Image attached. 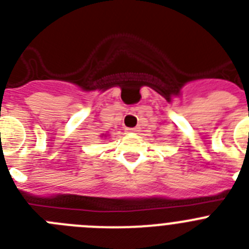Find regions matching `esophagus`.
I'll return each instance as SVG.
<instances>
[{"instance_id": "esophagus-1", "label": "esophagus", "mask_w": 249, "mask_h": 249, "mask_svg": "<svg viewBox=\"0 0 249 249\" xmlns=\"http://www.w3.org/2000/svg\"><path fill=\"white\" fill-rule=\"evenodd\" d=\"M127 133H138L140 132V127H133V128H126Z\"/></svg>"}]
</instances>
